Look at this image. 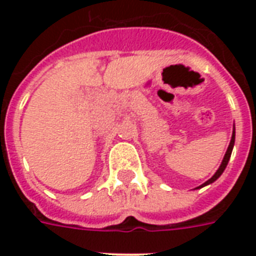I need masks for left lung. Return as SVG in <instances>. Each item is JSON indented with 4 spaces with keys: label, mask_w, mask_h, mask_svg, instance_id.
I'll use <instances>...</instances> for the list:
<instances>
[{
    "label": "left lung",
    "mask_w": 256,
    "mask_h": 256,
    "mask_svg": "<svg viewBox=\"0 0 256 256\" xmlns=\"http://www.w3.org/2000/svg\"><path fill=\"white\" fill-rule=\"evenodd\" d=\"M234 142H235V132H232V136H231L230 144H228V148H227L226 154H224V158H223L222 164H220V168H218V171H216V172H215L214 176H212V178L208 179V180H207L206 183H203V184H202V186H200V187L206 186V184H210V183H212V182H214V180H216V179H218L219 176H220V175H222V172H223V171H224V168H226L227 164H228V160H230L231 152H232V148H234Z\"/></svg>",
    "instance_id": "obj_1"
}]
</instances>
